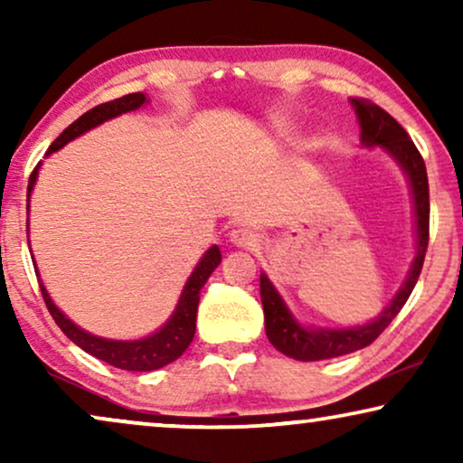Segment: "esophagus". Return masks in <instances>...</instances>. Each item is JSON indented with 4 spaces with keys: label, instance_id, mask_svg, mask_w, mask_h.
Wrapping results in <instances>:
<instances>
[{
    "label": "esophagus",
    "instance_id": "esophagus-1",
    "mask_svg": "<svg viewBox=\"0 0 463 463\" xmlns=\"http://www.w3.org/2000/svg\"><path fill=\"white\" fill-rule=\"evenodd\" d=\"M230 240L233 246H240V249H255L261 242V236L250 227H238L230 233Z\"/></svg>",
    "mask_w": 463,
    "mask_h": 463
}]
</instances>
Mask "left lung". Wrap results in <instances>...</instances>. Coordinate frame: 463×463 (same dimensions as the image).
<instances>
[{
  "instance_id": "8db88e82",
  "label": "left lung",
  "mask_w": 463,
  "mask_h": 463,
  "mask_svg": "<svg viewBox=\"0 0 463 463\" xmlns=\"http://www.w3.org/2000/svg\"><path fill=\"white\" fill-rule=\"evenodd\" d=\"M360 122V141L364 147H379L388 151L407 175L411 183L415 204V232H417V255L411 263L407 280L402 282L390 306L377 316L375 320L363 326L352 328H312L301 326L293 318L288 307L284 306L282 297L278 295L269 278L261 274V303L265 314V333L269 344L282 352L284 356L301 360V363H314V360L337 358L344 354H352L371 345L382 335L392 320L396 318L409 295L413 293L417 278L421 274L423 259H426L428 240H430V187L426 164L415 143L411 141L407 130L383 111L382 107L366 99H352Z\"/></svg>"
}]
</instances>
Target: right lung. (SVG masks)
I'll return each mask as SVG.
<instances>
[{"mask_svg":"<svg viewBox=\"0 0 463 463\" xmlns=\"http://www.w3.org/2000/svg\"><path fill=\"white\" fill-rule=\"evenodd\" d=\"M145 100L147 99H145L143 92H132L116 100H109V103H100L97 107H92L90 111H86L84 116H80L71 126H67V128L61 132V137L48 147L46 156H50L56 149H61L62 145H67L69 141H73L75 137L84 135V132L94 128V126L107 122V119L122 116L126 111L138 109ZM37 170H40V164H37L33 173L29 176L27 211H29L31 189H33L35 179H37ZM27 233H29V219H27ZM219 263H221L219 246H211V249L206 250V255L200 259V263L195 265V269L192 271V276H189V280L185 282L181 299L176 303L175 312L168 318L166 325H164L160 331L149 335V337L137 339V341H113V339H103V337H97V335L81 331L78 325H73V322L54 306L43 284H40V288H42L43 301H46L48 312L52 314L56 325H59L61 331L65 333L75 345L81 347V350L88 352L94 358L103 360L107 364L116 366V369L156 371L179 358L181 354L187 350L189 344H192L195 335V314H198L200 290L206 284L208 276L217 269Z\"/></svg>","mask_w":463,"mask_h":463,"instance_id":"add662e5","label":"right lung"}]
</instances>
